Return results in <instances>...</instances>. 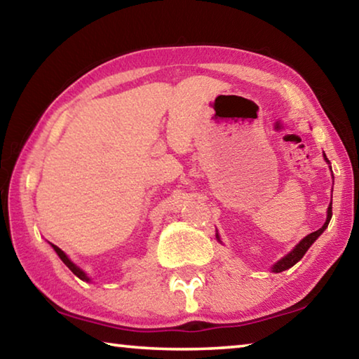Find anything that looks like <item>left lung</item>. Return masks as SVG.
<instances>
[{"instance_id":"8db88e82","label":"left lung","mask_w":359,"mask_h":359,"mask_svg":"<svg viewBox=\"0 0 359 359\" xmlns=\"http://www.w3.org/2000/svg\"><path fill=\"white\" fill-rule=\"evenodd\" d=\"M324 158H326V155H324ZM326 161L329 163V159L326 158ZM331 217H332V201H331V204H329V208H327V219H326V222H324V225L321 226L320 230H316V231H313V233H310L309 236H305L302 241H300L297 246L294 248V251L292 252H289L286 257H283L280 262H278V264H275L273 265V271L275 273H280V271H284V270H287V269H291L292 265H295L297 264V262L304 257V254L309 251V248L311 246L313 243L316 241V238L321 235V233L327 229V225H329V220H331ZM219 238V236H217Z\"/></svg>"}]
</instances>
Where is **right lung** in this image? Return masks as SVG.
I'll list each match as a JSON object with an SVG mask.
<instances>
[{
	"instance_id": "right-lung-1",
	"label": "right lung",
	"mask_w": 359,
	"mask_h": 359,
	"mask_svg": "<svg viewBox=\"0 0 359 359\" xmlns=\"http://www.w3.org/2000/svg\"><path fill=\"white\" fill-rule=\"evenodd\" d=\"M53 248H54V251L57 252V255H59V257H60V260L62 262H64V264L68 266V269H70L73 273H75V275L79 278V280H84V281H89V278L86 276V273H84L83 270H79L78 269V266L75 265V264H73V262L70 260V259H68L67 257V255L64 254V251H62V249H59V248H57V246H54V244H53Z\"/></svg>"
}]
</instances>
